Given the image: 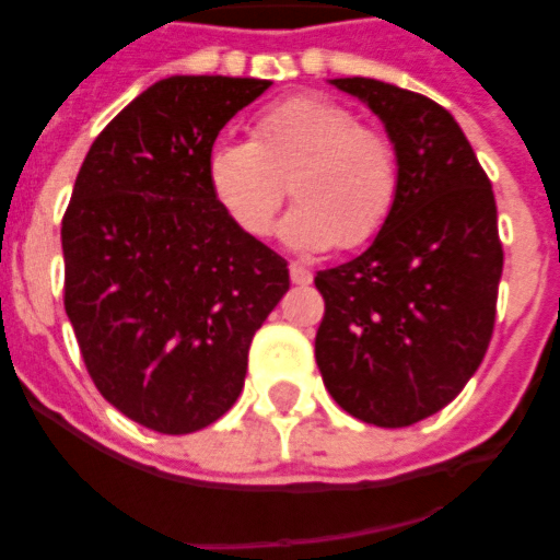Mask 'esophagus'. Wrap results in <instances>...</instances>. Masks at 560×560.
I'll return each mask as SVG.
<instances>
[{
	"instance_id": "obj_1",
	"label": "esophagus",
	"mask_w": 560,
	"mask_h": 560,
	"mask_svg": "<svg viewBox=\"0 0 560 560\" xmlns=\"http://www.w3.org/2000/svg\"><path fill=\"white\" fill-rule=\"evenodd\" d=\"M290 279H293V284H311V279H314V272L307 270L305 264L293 261V264H290Z\"/></svg>"
}]
</instances>
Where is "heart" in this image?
I'll list each match as a JSON object with an SVG mask.
<instances>
[{
	"mask_svg": "<svg viewBox=\"0 0 560 560\" xmlns=\"http://www.w3.org/2000/svg\"><path fill=\"white\" fill-rule=\"evenodd\" d=\"M211 197L241 232L261 237L284 200L281 237L296 249L369 244L389 220L400 188L395 144L360 125L349 107L296 95L255 118L249 142H218L206 160Z\"/></svg>",
	"mask_w": 560,
	"mask_h": 560,
	"instance_id": "heart-1",
	"label": "heart"
}]
</instances>
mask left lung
<instances>
[{
	"instance_id": "8db88e82",
	"label": "left lung",
	"mask_w": 560,
	"mask_h": 560,
	"mask_svg": "<svg viewBox=\"0 0 560 560\" xmlns=\"http://www.w3.org/2000/svg\"><path fill=\"white\" fill-rule=\"evenodd\" d=\"M381 118L400 165L395 209L366 253L316 272V366L349 416L409 427L447 407L494 334L497 202L456 118L374 78H334Z\"/></svg>"
}]
</instances>
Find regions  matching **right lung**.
<instances>
[{"mask_svg":"<svg viewBox=\"0 0 560 560\" xmlns=\"http://www.w3.org/2000/svg\"><path fill=\"white\" fill-rule=\"evenodd\" d=\"M270 81L174 74L92 142L63 214V305L83 363L130 421L183 435L232 409L288 261L211 197L206 160Z\"/></svg>","mask_w":560,"mask_h":560,"instance_id":"add662e5","label":"right lung"}]
</instances>
